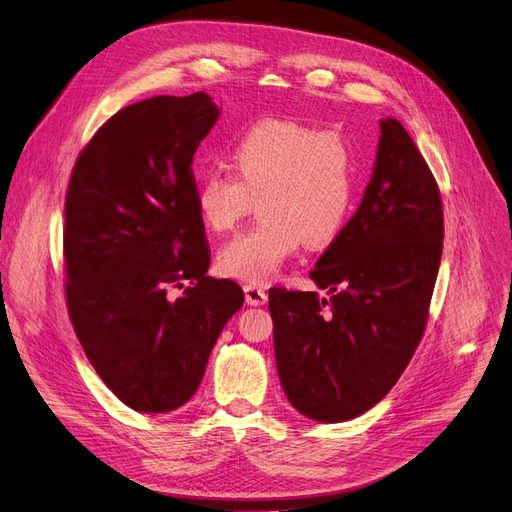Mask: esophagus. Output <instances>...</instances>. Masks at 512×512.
<instances>
[{"label": "esophagus", "instance_id": "34e87169", "mask_svg": "<svg viewBox=\"0 0 512 512\" xmlns=\"http://www.w3.org/2000/svg\"><path fill=\"white\" fill-rule=\"evenodd\" d=\"M243 294H245V302L252 304V306H260V304L267 302V292L258 288V285H245Z\"/></svg>", "mask_w": 512, "mask_h": 512}]
</instances>
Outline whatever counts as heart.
<instances>
[{
	"label": "heart",
	"mask_w": 512,
	"mask_h": 512,
	"mask_svg": "<svg viewBox=\"0 0 512 512\" xmlns=\"http://www.w3.org/2000/svg\"><path fill=\"white\" fill-rule=\"evenodd\" d=\"M233 172L210 170L195 185V208L212 233H229L256 201L262 222L224 243V277L267 283L304 241L330 245L351 216L357 166L349 138L292 119H264L229 147Z\"/></svg>",
	"instance_id": "heart-1"
}]
</instances>
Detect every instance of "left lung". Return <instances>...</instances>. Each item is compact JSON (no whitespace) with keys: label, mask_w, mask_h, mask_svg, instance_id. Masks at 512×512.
<instances>
[{"label":"left lung","mask_w":512,"mask_h":512,"mask_svg":"<svg viewBox=\"0 0 512 512\" xmlns=\"http://www.w3.org/2000/svg\"><path fill=\"white\" fill-rule=\"evenodd\" d=\"M380 130L361 206L309 273L327 298L269 290L281 386L319 422L357 418L388 395L422 340L439 273L437 180L397 119Z\"/></svg>","instance_id":"obj_1"}]
</instances>
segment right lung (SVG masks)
<instances>
[{
	"mask_svg": "<svg viewBox=\"0 0 512 512\" xmlns=\"http://www.w3.org/2000/svg\"><path fill=\"white\" fill-rule=\"evenodd\" d=\"M220 109L203 92L117 111L79 153L65 197V296L96 374L136 412L185 405L243 304L208 277L193 157ZM192 285L178 299L167 290Z\"/></svg>",
	"mask_w": 512,
	"mask_h": 512,
	"instance_id": "obj_1",
	"label": "right lung"
}]
</instances>
